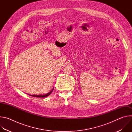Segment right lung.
Masks as SVG:
<instances>
[{
	"label": "right lung",
	"instance_id": "right-lung-1",
	"mask_svg": "<svg viewBox=\"0 0 132 132\" xmlns=\"http://www.w3.org/2000/svg\"><path fill=\"white\" fill-rule=\"evenodd\" d=\"M54 90V87L53 88V89H52L51 91H50L48 93H47L46 95H29V96H32V97H39V98H44V97H46L47 96H48L50 95H51V93L53 92V90Z\"/></svg>",
	"mask_w": 132,
	"mask_h": 132
}]
</instances>
